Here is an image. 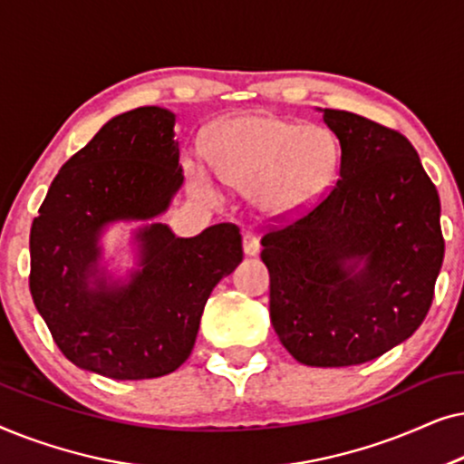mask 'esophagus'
I'll return each mask as SVG.
<instances>
[{
	"instance_id": "obj_1",
	"label": "esophagus",
	"mask_w": 464,
	"mask_h": 464,
	"mask_svg": "<svg viewBox=\"0 0 464 464\" xmlns=\"http://www.w3.org/2000/svg\"><path fill=\"white\" fill-rule=\"evenodd\" d=\"M243 251L245 256H257L259 253V240L253 232L243 234Z\"/></svg>"
}]
</instances>
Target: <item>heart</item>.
<instances>
[{"instance_id":"obj_1","label":"heart","mask_w":464,"mask_h":464,"mask_svg":"<svg viewBox=\"0 0 464 464\" xmlns=\"http://www.w3.org/2000/svg\"><path fill=\"white\" fill-rule=\"evenodd\" d=\"M208 162L230 186L253 188L272 211L308 207L332 179L338 150L321 126L297 124L272 113H246L227 120L208 143ZM189 181L213 192V177L196 158H188Z\"/></svg>"}]
</instances>
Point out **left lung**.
I'll list each match as a JSON object with an SVG mask.
<instances>
[{
	"mask_svg": "<svg viewBox=\"0 0 464 464\" xmlns=\"http://www.w3.org/2000/svg\"><path fill=\"white\" fill-rule=\"evenodd\" d=\"M323 120L340 139L338 181L294 219L270 226L262 262L272 327L291 357L346 367L420 327L446 243L440 194L408 137L351 111L325 110Z\"/></svg>",
	"mask_w": 464,
	"mask_h": 464,
	"instance_id": "8db88e82",
	"label": "left lung"
}]
</instances>
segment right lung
I'll return each mask as SVG.
<instances>
[{
  "instance_id": "1",
  "label": "right lung",
  "mask_w": 464,
  "mask_h": 464,
  "mask_svg": "<svg viewBox=\"0 0 464 464\" xmlns=\"http://www.w3.org/2000/svg\"><path fill=\"white\" fill-rule=\"evenodd\" d=\"M175 116L137 107L111 118L54 177L29 237V289L61 353L111 380L175 372L192 353L215 285L243 259L238 226L218 224L194 238L167 226L139 232L141 270L107 289L97 240L118 219H150L183 183Z\"/></svg>"
}]
</instances>
